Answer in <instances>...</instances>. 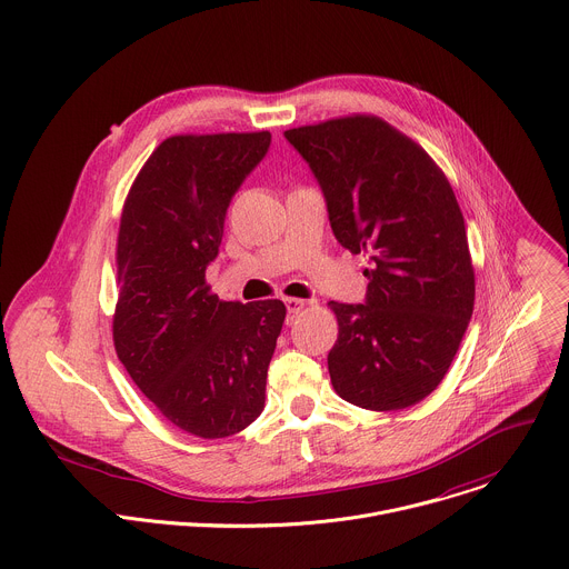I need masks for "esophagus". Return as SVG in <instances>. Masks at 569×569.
Returning a JSON list of instances; mask_svg holds the SVG:
<instances>
[{"label": "esophagus", "instance_id": "1", "mask_svg": "<svg viewBox=\"0 0 569 569\" xmlns=\"http://www.w3.org/2000/svg\"><path fill=\"white\" fill-rule=\"evenodd\" d=\"M284 305H287V322H293V318L307 307V302L300 298H284Z\"/></svg>", "mask_w": 569, "mask_h": 569}]
</instances>
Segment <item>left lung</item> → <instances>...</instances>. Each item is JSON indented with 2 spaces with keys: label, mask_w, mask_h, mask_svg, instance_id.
Wrapping results in <instances>:
<instances>
[{
  "label": "left lung",
  "mask_w": 569,
  "mask_h": 569,
  "mask_svg": "<svg viewBox=\"0 0 569 569\" xmlns=\"http://www.w3.org/2000/svg\"><path fill=\"white\" fill-rule=\"evenodd\" d=\"M318 178L336 240L365 253V305L331 300L336 393L396 411L445 378L467 331L476 278L465 218L442 169L378 116L353 113L284 131Z\"/></svg>",
  "instance_id": "left-lung-1"
}]
</instances>
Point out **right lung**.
<instances>
[{"label":"right lung","instance_id":"right-lung-1","mask_svg":"<svg viewBox=\"0 0 569 569\" xmlns=\"http://www.w3.org/2000/svg\"><path fill=\"white\" fill-rule=\"evenodd\" d=\"M269 131L167 138L136 176L118 231L113 345L138 389L178 429L227 438L264 409L287 307L224 302L207 284L231 196Z\"/></svg>","mask_w":569,"mask_h":569}]
</instances>
